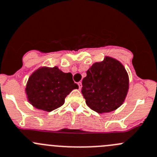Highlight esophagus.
<instances>
[{"label":"esophagus","mask_w":157,"mask_h":157,"mask_svg":"<svg viewBox=\"0 0 157 157\" xmlns=\"http://www.w3.org/2000/svg\"><path fill=\"white\" fill-rule=\"evenodd\" d=\"M77 84H78V86H79V89H81V87H82V83L81 82H78V83H77Z\"/></svg>","instance_id":"esophagus-1"}]
</instances>
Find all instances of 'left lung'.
Segmentation results:
<instances>
[{
	"instance_id": "left-lung-1",
	"label": "left lung",
	"mask_w": 157,
	"mask_h": 157,
	"mask_svg": "<svg viewBox=\"0 0 157 157\" xmlns=\"http://www.w3.org/2000/svg\"><path fill=\"white\" fill-rule=\"evenodd\" d=\"M82 86V94L90 109L109 113L124 103L129 88L128 74L121 62L106 57L86 71Z\"/></svg>"
}]
</instances>
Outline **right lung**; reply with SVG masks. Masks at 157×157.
Here are the masks:
<instances>
[{
    "label": "right lung",
    "mask_w": 157,
    "mask_h": 157,
    "mask_svg": "<svg viewBox=\"0 0 157 157\" xmlns=\"http://www.w3.org/2000/svg\"><path fill=\"white\" fill-rule=\"evenodd\" d=\"M74 89H78V85L71 73L62 72L57 67H42L29 77L26 93L34 107L51 112L61 106Z\"/></svg>",
    "instance_id": "1"
}]
</instances>
